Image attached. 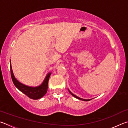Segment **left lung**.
Listing matches in <instances>:
<instances>
[{
  "label": "left lung",
  "mask_w": 128,
  "mask_h": 128,
  "mask_svg": "<svg viewBox=\"0 0 128 128\" xmlns=\"http://www.w3.org/2000/svg\"><path fill=\"white\" fill-rule=\"evenodd\" d=\"M68 91H69V92H70V94H71V95H72V96H74V97H75L76 98H78V99H79V100H84V101H88V100H84V99H82V98H79V97H77V96H75V95H74V94H72V93H71V92L70 91V90H68Z\"/></svg>",
  "instance_id": "1"
}]
</instances>
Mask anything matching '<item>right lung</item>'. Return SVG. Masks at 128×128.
Listing matches in <instances>:
<instances>
[{
	"mask_svg": "<svg viewBox=\"0 0 128 128\" xmlns=\"http://www.w3.org/2000/svg\"><path fill=\"white\" fill-rule=\"evenodd\" d=\"M10 74L12 77V81L13 84L19 90L26 94L28 97L32 100H38L46 94L47 92V89H48V84L49 78L50 77L51 73H49L44 80L42 85L37 87H30L24 86V85L18 82L16 79L14 78V75L13 74L12 67L10 64Z\"/></svg>",
	"mask_w": 128,
	"mask_h": 128,
	"instance_id": "1",
	"label": "right lung"
}]
</instances>
